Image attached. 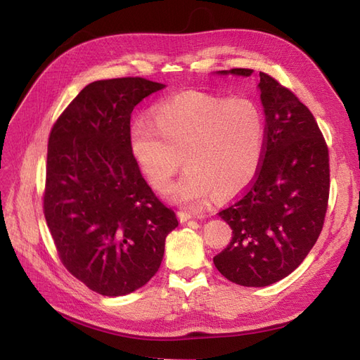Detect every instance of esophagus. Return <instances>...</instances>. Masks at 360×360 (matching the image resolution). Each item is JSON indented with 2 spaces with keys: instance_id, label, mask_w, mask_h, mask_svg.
Wrapping results in <instances>:
<instances>
[{
  "instance_id": "1",
  "label": "esophagus",
  "mask_w": 360,
  "mask_h": 360,
  "mask_svg": "<svg viewBox=\"0 0 360 360\" xmlns=\"http://www.w3.org/2000/svg\"><path fill=\"white\" fill-rule=\"evenodd\" d=\"M192 214L191 213H188V212H179V219L181 221V222H188V221H191L192 219Z\"/></svg>"
}]
</instances>
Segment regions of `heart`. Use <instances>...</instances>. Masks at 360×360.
Instances as JSON below:
<instances>
[{
  "label": "heart",
  "instance_id": "1",
  "mask_svg": "<svg viewBox=\"0 0 360 360\" xmlns=\"http://www.w3.org/2000/svg\"><path fill=\"white\" fill-rule=\"evenodd\" d=\"M264 118L245 99L183 94L155 106L153 120L130 126L132 155L156 189H163L183 160L186 169L165 191L180 205L198 209L213 192L226 198L248 188L264 155Z\"/></svg>",
  "mask_w": 360,
  "mask_h": 360
}]
</instances>
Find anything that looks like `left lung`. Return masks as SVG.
Segmentation results:
<instances>
[{
  "label": "left lung",
  "instance_id": "1",
  "mask_svg": "<svg viewBox=\"0 0 360 360\" xmlns=\"http://www.w3.org/2000/svg\"><path fill=\"white\" fill-rule=\"evenodd\" d=\"M257 86L266 115L263 160L243 197L219 212L233 237L213 258L228 281L243 287L275 284L300 266L323 230L330 188L328 146L311 111L263 72Z\"/></svg>",
  "mask_w": 360,
  "mask_h": 360
}]
</instances>
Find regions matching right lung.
<instances>
[{
  "label": "right lung",
  "mask_w": 360,
  "mask_h": 360,
  "mask_svg": "<svg viewBox=\"0 0 360 360\" xmlns=\"http://www.w3.org/2000/svg\"><path fill=\"white\" fill-rule=\"evenodd\" d=\"M162 89L144 78L94 81L51 130L46 224L64 267L102 296L146 285L179 225L144 180L129 143L134 108Z\"/></svg>",
  "instance_id": "obj_1"
}]
</instances>
